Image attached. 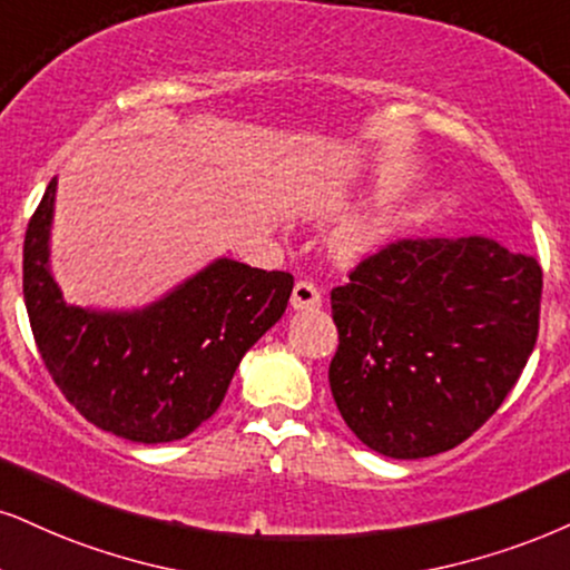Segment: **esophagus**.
<instances>
[{
  "instance_id": "obj_1",
  "label": "esophagus",
  "mask_w": 570,
  "mask_h": 570,
  "mask_svg": "<svg viewBox=\"0 0 570 570\" xmlns=\"http://www.w3.org/2000/svg\"><path fill=\"white\" fill-rule=\"evenodd\" d=\"M291 306L296 308V312H314V308L322 306L320 291L312 283H296L291 296Z\"/></svg>"
}]
</instances>
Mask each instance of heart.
<instances>
[{"label": "heart", "instance_id": "1", "mask_svg": "<svg viewBox=\"0 0 570 570\" xmlns=\"http://www.w3.org/2000/svg\"><path fill=\"white\" fill-rule=\"evenodd\" d=\"M402 224V210L396 208H375L370 214H356L348 222H343L335 232L333 245L341 258H360L364 253L381 248L396 235Z\"/></svg>", "mask_w": 570, "mask_h": 570}]
</instances>
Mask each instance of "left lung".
I'll list each match as a JSON object with an SVG mask.
<instances>
[{
    "mask_svg": "<svg viewBox=\"0 0 570 570\" xmlns=\"http://www.w3.org/2000/svg\"><path fill=\"white\" fill-rule=\"evenodd\" d=\"M542 266L489 237L399 240L330 293V391L372 452L454 449L500 410L539 333Z\"/></svg>",
    "mask_w": 570,
    "mask_h": 570,
    "instance_id": "1",
    "label": "left lung"
}]
</instances>
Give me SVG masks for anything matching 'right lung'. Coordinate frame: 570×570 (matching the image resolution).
<instances>
[{"mask_svg":"<svg viewBox=\"0 0 570 570\" xmlns=\"http://www.w3.org/2000/svg\"><path fill=\"white\" fill-rule=\"evenodd\" d=\"M58 179L23 243V298L49 375L89 423L137 444L185 439L219 410L253 343L285 314L287 272L216 258L142 308L62 298L49 266Z\"/></svg>","mask_w":570,"mask_h":570,"instance_id":"add662e5","label":"right lung"}]
</instances>
